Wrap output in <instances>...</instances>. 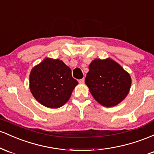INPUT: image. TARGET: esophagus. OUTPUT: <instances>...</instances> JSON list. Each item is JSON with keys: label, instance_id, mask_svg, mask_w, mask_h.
Here are the masks:
<instances>
[{"label": "esophagus", "instance_id": "esophagus-1", "mask_svg": "<svg viewBox=\"0 0 154 154\" xmlns=\"http://www.w3.org/2000/svg\"><path fill=\"white\" fill-rule=\"evenodd\" d=\"M78 82H79V84H83V83H84V82H85V79H84V78H82V79H79Z\"/></svg>", "mask_w": 154, "mask_h": 154}]
</instances>
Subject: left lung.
I'll return each instance as SVG.
<instances>
[{
    "mask_svg": "<svg viewBox=\"0 0 154 154\" xmlns=\"http://www.w3.org/2000/svg\"><path fill=\"white\" fill-rule=\"evenodd\" d=\"M85 82L98 103L111 107L126 98L132 80L130 74L116 61L111 59H97L89 65Z\"/></svg>",
    "mask_w": 154,
    "mask_h": 154,
    "instance_id": "left-lung-1",
    "label": "left lung"
}]
</instances>
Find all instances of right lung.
<instances>
[{
    "mask_svg": "<svg viewBox=\"0 0 154 154\" xmlns=\"http://www.w3.org/2000/svg\"><path fill=\"white\" fill-rule=\"evenodd\" d=\"M77 84L71 69L59 59L46 58L33 67L29 75L32 94L39 103L51 109L64 105Z\"/></svg>",
    "mask_w": 154,
    "mask_h": 154,
    "instance_id": "obj_1",
    "label": "right lung"
}]
</instances>
